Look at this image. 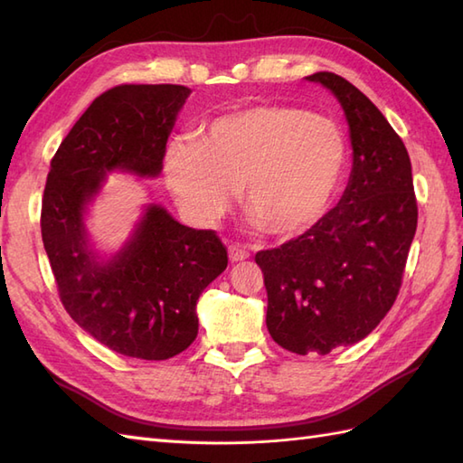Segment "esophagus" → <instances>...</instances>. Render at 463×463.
Here are the masks:
<instances>
[{
	"label": "esophagus",
	"instance_id": "obj_1",
	"mask_svg": "<svg viewBox=\"0 0 463 463\" xmlns=\"http://www.w3.org/2000/svg\"><path fill=\"white\" fill-rule=\"evenodd\" d=\"M229 259L231 262H241V260H247L249 259V250L241 247V244H231L229 247Z\"/></svg>",
	"mask_w": 463,
	"mask_h": 463
}]
</instances>
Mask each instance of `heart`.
<instances>
[{
  "label": "heart",
  "mask_w": 463,
  "mask_h": 463,
  "mask_svg": "<svg viewBox=\"0 0 463 463\" xmlns=\"http://www.w3.org/2000/svg\"><path fill=\"white\" fill-rule=\"evenodd\" d=\"M346 139L328 117L257 105L221 115L201 141L166 146L171 191L194 221L214 222L242 189V209L264 232L292 239L317 224L336 194Z\"/></svg>",
  "instance_id": "obj_1"
}]
</instances>
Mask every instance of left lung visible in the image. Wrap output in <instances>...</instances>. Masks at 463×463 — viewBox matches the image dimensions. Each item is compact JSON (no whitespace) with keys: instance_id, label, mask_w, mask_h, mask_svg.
<instances>
[{"instance_id":"left-lung-1","label":"left lung","mask_w":463,"mask_h":463,"mask_svg":"<svg viewBox=\"0 0 463 463\" xmlns=\"http://www.w3.org/2000/svg\"><path fill=\"white\" fill-rule=\"evenodd\" d=\"M340 101L354 151L338 204L300 237L257 252L272 340L294 354H328L366 338L402 287L418 226L411 163L400 135L344 77H307Z\"/></svg>"}]
</instances>
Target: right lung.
Listing matches in <instances>:
<instances>
[{
  "label": "right lung",
  "mask_w": 463,
  "mask_h": 463,
  "mask_svg": "<svg viewBox=\"0 0 463 463\" xmlns=\"http://www.w3.org/2000/svg\"><path fill=\"white\" fill-rule=\"evenodd\" d=\"M191 90L117 85L90 105L52 159L42 203V239L59 298L103 346L166 360L199 332L196 300L229 264L214 231L176 222L149 204L131 239L109 260L93 252L85 211L107 173L156 176L166 139Z\"/></svg>",
  "instance_id": "1"
}]
</instances>
